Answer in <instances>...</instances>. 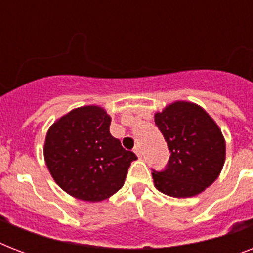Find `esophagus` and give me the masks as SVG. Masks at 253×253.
I'll return each mask as SVG.
<instances>
[{"label":"esophagus","mask_w":253,"mask_h":253,"mask_svg":"<svg viewBox=\"0 0 253 253\" xmlns=\"http://www.w3.org/2000/svg\"><path fill=\"white\" fill-rule=\"evenodd\" d=\"M134 152L138 155L139 158H140V156H142V147L139 146V144H138V146H135L134 147Z\"/></svg>","instance_id":"esophagus-1"}]
</instances>
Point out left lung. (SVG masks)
Wrapping results in <instances>:
<instances>
[{"instance_id": "1", "label": "left lung", "mask_w": 253, "mask_h": 253, "mask_svg": "<svg viewBox=\"0 0 253 253\" xmlns=\"http://www.w3.org/2000/svg\"><path fill=\"white\" fill-rule=\"evenodd\" d=\"M155 125L170 152L166 168L152 169L155 186L176 198L204 192L224 164L226 143L219 127L202 107L182 101L156 113Z\"/></svg>"}]
</instances>
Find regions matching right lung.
I'll list each match as a JSON object with an SVG mask.
<instances>
[{
    "label": "right lung",
    "mask_w": 253,
    "mask_h": 253,
    "mask_svg": "<svg viewBox=\"0 0 253 253\" xmlns=\"http://www.w3.org/2000/svg\"><path fill=\"white\" fill-rule=\"evenodd\" d=\"M110 117L99 106L69 111L51 126L44 143V159L56 184L75 198L98 202L125 184L132 151L111 136Z\"/></svg>",
    "instance_id": "obj_1"
}]
</instances>
